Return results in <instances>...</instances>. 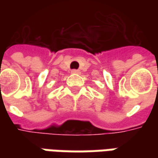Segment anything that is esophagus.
<instances>
[{"label": "esophagus", "instance_id": "esophagus-1", "mask_svg": "<svg viewBox=\"0 0 158 158\" xmlns=\"http://www.w3.org/2000/svg\"><path fill=\"white\" fill-rule=\"evenodd\" d=\"M72 73H73V74H80V71L77 69H73L72 70Z\"/></svg>", "mask_w": 158, "mask_h": 158}]
</instances>
